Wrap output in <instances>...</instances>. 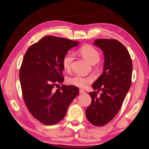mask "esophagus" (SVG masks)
<instances>
[{
    "instance_id": "1",
    "label": "esophagus",
    "mask_w": 149,
    "mask_h": 149,
    "mask_svg": "<svg viewBox=\"0 0 149 149\" xmlns=\"http://www.w3.org/2000/svg\"><path fill=\"white\" fill-rule=\"evenodd\" d=\"M79 92H80V94H83V93H84L85 91H84V90H83V89H80L79 90Z\"/></svg>"
}]
</instances>
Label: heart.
<instances>
[{"instance_id":"1","label":"heart","mask_w":149,"mask_h":149,"mask_svg":"<svg viewBox=\"0 0 149 149\" xmlns=\"http://www.w3.org/2000/svg\"><path fill=\"white\" fill-rule=\"evenodd\" d=\"M79 52L83 56L84 58L92 64L97 63L100 58V54L94 46L91 45H84L79 48ZM74 53L71 51L65 53L62 60V64L64 69L67 71L70 70L72 64L74 60ZM94 77L92 76H82V75L77 74L68 79V83L72 86H75L79 88H84L87 84L91 83L93 81Z\"/></svg>"}]
</instances>
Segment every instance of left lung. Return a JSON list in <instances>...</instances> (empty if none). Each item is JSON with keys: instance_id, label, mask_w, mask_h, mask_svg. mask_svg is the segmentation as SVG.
<instances>
[{"instance_id": "1", "label": "left lung", "mask_w": 149, "mask_h": 149, "mask_svg": "<svg viewBox=\"0 0 149 149\" xmlns=\"http://www.w3.org/2000/svg\"><path fill=\"white\" fill-rule=\"evenodd\" d=\"M94 44L104 52V72L92 84L98 91L89 92L92 102L86 116L92 125L100 127L115 118L122 106L131 84L133 65L128 50L118 40L98 39Z\"/></svg>"}]
</instances>
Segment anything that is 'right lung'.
<instances>
[{
	"label": "right lung",
	"mask_w": 149,
	"mask_h": 149,
	"mask_svg": "<svg viewBox=\"0 0 149 149\" xmlns=\"http://www.w3.org/2000/svg\"><path fill=\"white\" fill-rule=\"evenodd\" d=\"M79 41L45 36L31 45L24 55L19 77L24 101L37 120L45 125L61 121L72 101L79 92L75 86L62 85L64 81L62 60Z\"/></svg>",
	"instance_id": "right-lung-1"
}]
</instances>
